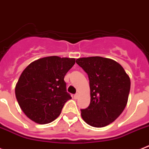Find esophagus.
<instances>
[{"label":"esophagus","instance_id":"esophagus-1","mask_svg":"<svg viewBox=\"0 0 149 149\" xmlns=\"http://www.w3.org/2000/svg\"><path fill=\"white\" fill-rule=\"evenodd\" d=\"M73 97H74V99H77V98L79 97V94H78V93H76V94H74V96H73Z\"/></svg>","mask_w":149,"mask_h":149}]
</instances>
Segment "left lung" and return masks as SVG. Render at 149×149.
Here are the masks:
<instances>
[{"mask_svg":"<svg viewBox=\"0 0 149 149\" xmlns=\"http://www.w3.org/2000/svg\"><path fill=\"white\" fill-rule=\"evenodd\" d=\"M76 64L88 74L91 102L81 109L88 125L103 127L113 122L125 109L130 89V80L124 68L114 60L102 57L76 59Z\"/></svg>","mask_w":149,"mask_h":149,"instance_id":"8db88e82","label":"left lung"}]
</instances>
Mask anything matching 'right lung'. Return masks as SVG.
I'll use <instances>...</instances> for the list:
<instances>
[{"mask_svg":"<svg viewBox=\"0 0 149 149\" xmlns=\"http://www.w3.org/2000/svg\"><path fill=\"white\" fill-rule=\"evenodd\" d=\"M75 62V58L46 57L24 70L15 92L19 107L30 119L44 125L58 117L66 102L72 98L64 79Z\"/></svg>","mask_w":149,"mask_h":149,"instance_id":"obj_1","label":"right lung"}]
</instances>
